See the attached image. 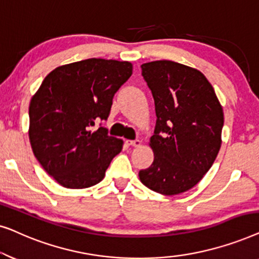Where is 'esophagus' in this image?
<instances>
[{"instance_id": "34e87169", "label": "esophagus", "mask_w": 259, "mask_h": 259, "mask_svg": "<svg viewBox=\"0 0 259 259\" xmlns=\"http://www.w3.org/2000/svg\"><path fill=\"white\" fill-rule=\"evenodd\" d=\"M126 144L128 145V146H132V147H139L141 145V141L140 140H126Z\"/></svg>"}]
</instances>
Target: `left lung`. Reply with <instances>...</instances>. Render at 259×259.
Returning a JSON list of instances; mask_svg holds the SVG:
<instances>
[{
  "label": "left lung",
  "mask_w": 259,
  "mask_h": 259,
  "mask_svg": "<svg viewBox=\"0 0 259 259\" xmlns=\"http://www.w3.org/2000/svg\"><path fill=\"white\" fill-rule=\"evenodd\" d=\"M154 99V160L139 172L140 182L154 192L175 196L203 179L222 145L224 113L213 87L199 70L159 60L141 65Z\"/></svg>",
  "instance_id": "8db88e82"
}]
</instances>
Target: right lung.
<instances>
[{
	"mask_svg": "<svg viewBox=\"0 0 259 259\" xmlns=\"http://www.w3.org/2000/svg\"><path fill=\"white\" fill-rule=\"evenodd\" d=\"M128 61L87 59L52 70L29 105V141L37 161L67 189L100 183L123 141L100 126L116 91L132 75Z\"/></svg>",
	"mask_w": 259,
	"mask_h": 259,
	"instance_id": "right-lung-1",
	"label": "right lung"
}]
</instances>
